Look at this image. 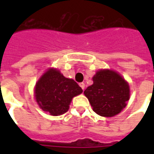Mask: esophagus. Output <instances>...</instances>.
Segmentation results:
<instances>
[{"mask_svg": "<svg viewBox=\"0 0 154 154\" xmlns=\"http://www.w3.org/2000/svg\"><path fill=\"white\" fill-rule=\"evenodd\" d=\"M79 86L82 87V90H84V89H85V87H86V85H85L84 82H81V83H79Z\"/></svg>", "mask_w": 154, "mask_h": 154, "instance_id": "1", "label": "esophagus"}]
</instances>
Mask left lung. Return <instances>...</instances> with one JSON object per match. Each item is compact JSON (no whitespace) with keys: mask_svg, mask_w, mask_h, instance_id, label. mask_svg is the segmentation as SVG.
<instances>
[{"mask_svg":"<svg viewBox=\"0 0 154 154\" xmlns=\"http://www.w3.org/2000/svg\"><path fill=\"white\" fill-rule=\"evenodd\" d=\"M93 84L84 91L93 110L100 116L111 117L126 106L129 87L119 74L110 70H100L93 77Z\"/></svg>","mask_w":154,"mask_h":154,"instance_id":"obj_1","label":"left lung"}]
</instances>
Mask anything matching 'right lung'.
<instances>
[{"instance_id": "1", "label": "right lung", "mask_w": 154, "mask_h": 154, "mask_svg": "<svg viewBox=\"0 0 154 154\" xmlns=\"http://www.w3.org/2000/svg\"><path fill=\"white\" fill-rule=\"evenodd\" d=\"M35 92L42 110L52 116H60L67 112L72 99L82 93V89L74 80L51 68L38 81Z\"/></svg>"}]
</instances>
